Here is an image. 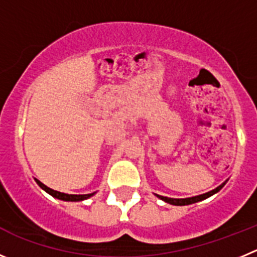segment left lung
<instances>
[{
    "instance_id": "1",
    "label": "left lung",
    "mask_w": 257,
    "mask_h": 257,
    "mask_svg": "<svg viewBox=\"0 0 257 257\" xmlns=\"http://www.w3.org/2000/svg\"><path fill=\"white\" fill-rule=\"evenodd\" d=\"M228 180V179H227ZM223 182L221 185H218V187L216 188V189L211 190V192H207V193H203V194H199V195H195V197H189V198H169V197H163V195H159V194H155L156 197L159 198V199L164 200V202H167V203L169 204H173V206H188V204H193V203H197V202H200V200H204L207 199V198L212 197L213 194H216V193H218L219 190L222 189V188L224 187V184L227 183Z\"/></svg>"
}]
</instances>
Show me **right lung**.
<instances>
[{
    "label": "right lung",
    "mask_w": 257,
    "mask_h": 257,
    "mask_svg": "<svg viewBox=\"0 0 257 257\" xmlns=\"http://www.w3.org/2000/svg\"><path fill=\"white\" fill-rule=\"evenodd\" d=\"M35 182L38 183V185L41 188V189H44L46 193H49L51 197L57 198V199H60V200H65V202H80V200L88 199V198H90L92 195L96 194V192L90 193V194H65V193L58 192V190H54L51 189V188L46 187V185L43 184L40 180L35 179Z\"/></svg>",
    "instance_id": "right-lung-1"
}]
</instances>
